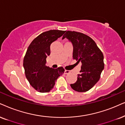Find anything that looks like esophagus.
Listing matches in <instances>:
<instances>
[{"instance_id": "1", "label": "esophagus", "mask_w": 125, "mask_h": 125, "mask_svg": "<svg viewBox=\"0 0 125 125\" xmlns=\"http://www.w3.org/2000/svg\"><path fill=\"white\" fill-rule=\"evenodd\" d=\"M69 73H70V71H69V70H64V74H69Z\"/></svg>"}]
</instances>
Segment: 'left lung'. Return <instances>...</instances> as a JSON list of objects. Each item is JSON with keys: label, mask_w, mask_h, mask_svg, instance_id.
Returning a JSON list of instances; mask_svg holds the SVG:
<instances>
[{"label": "left lung", "mask_w": 125, "mask_h": 125, "mask_svg": "<svg viewBox=\"0 0 125 125\" xmlns=\"http://www.w3.org/2000/svg\"><path fill=\"white\" fill-rule=\"evenodd\" d=\"M62 39L66 38L73 47V57L82 63L80 73L77 74V80L70 84L74 91L86 92L97 83L104 69V56L96 42L91 37L82 33L65 31Z\"/></svg>", "instance_id": "8db88e82"}]
</instances>
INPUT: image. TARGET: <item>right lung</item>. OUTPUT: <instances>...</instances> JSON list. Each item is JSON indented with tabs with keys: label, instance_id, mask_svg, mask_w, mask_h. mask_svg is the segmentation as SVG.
<instances>
[{
	"label": "right lung",
	"instance_id": "add662e5",
	"mask_svg": "<svg viewBox=\"0 0 125 125\" xmlns=\"http://www.w3.org/2000/svg\"><path fill=\"white\" fill-rule=\"evenodd\" d=\"M65 31L51 30L35 38L28 47L23 59V67L28 81L39 92H48L52 89L58 77L64 73L62 67H48L46 58L50 55V45Z\"/></svg>",
	"mask_w": 125,
	"mask_h": 125
}]
</instances>
